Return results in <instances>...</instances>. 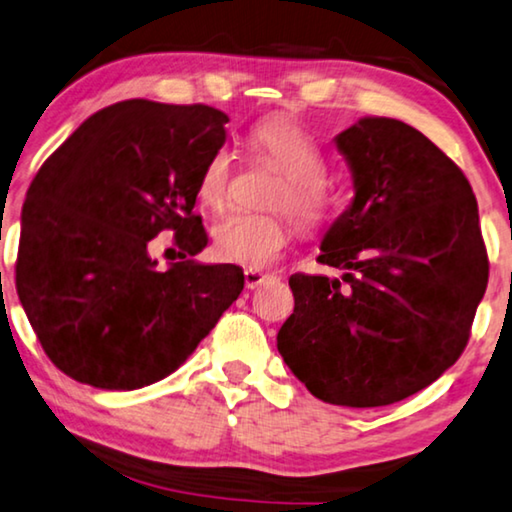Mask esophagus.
I'll return each instance as SVG.
<instances>
[{
    "label": "esophagus",
    "mask_w": 512,
    "mask_h": 512,
    "mask_svg": "<svg viewBox=\"0 0 512 512\" xmlns=\"http://www.w3.org/2000/svg\"><path fill=\"white\" fill-rule=\"evenodd\" d=\"M267 279H272V274L261 272V270H245V283H247L249 290L261 288Z\"/></svg>",
    "instance_id": "esophagus-1"
}]
</instances>
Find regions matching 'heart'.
Wrapping results in <instances>:
<instances>
[{"mask_svg":"<svg viewBox=\"0 0 512 512\" xmlns=\"http://www.w3.org/2000/svg\"><path fill=\"white\" fill-rule=\"evenodd\" d=\"M249 144L283 176L270 206L288 210L304 229H318L327 219L329 199L322 185L327 164L316 141L293 121L270 119L251 130ZM229 178V153H212L199 176V199L212 210L222 208L229 196ZM288 233V222L279 215L233 212L212 231V249L226 263L258 270L277 261L288 245Z\"/></svg>","mask_w":512,"mask_h":512,"instance_id":"obj_1","label":"heart"}]
</instances>
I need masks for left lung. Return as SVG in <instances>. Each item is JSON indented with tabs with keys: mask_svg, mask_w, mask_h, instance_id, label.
Masks as SVG:
<instances>
[{
	"mask_svg": "<svg viewBox=\"0 0 512 512\" xmlns=\"http://www.w3.org/2000/svg\"><path fill=\"white\" fill-rule=\"evenodd\" d=\"M334 141L355 196L318 261L343 270L346 286L293 274L277 348L316 398L382 407L458 361L490 267L469 180L426 135L364 116Z\"/></svg>",
	"mask_w": 512,
	"mask_h": 512,
	"instance_id": "obj_1",
	"label": "left lung"
}]
</instances>
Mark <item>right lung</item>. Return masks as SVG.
I'll use <instances>...</instances> for the list:
<instances>
[{
  "label": "right lung",
  "mask_w": 512,
  "mask_h": 512,
  "mask_svg": "<svg viewBox=\"0 0 512 512\" xmlns=\"http://www.w3.org/2000/svg\"><path fill=\"white\" fill-rule=\"evenodd\" d=\"M208 105L123 100L86 119L47 157L22 206L15 286L45 355L107 391L176 371L245 288L242 267L192 256L199 176L226 141ZM177 231L181 257L157 271L147 242Z\"/></svg>",
  "instance_id": "right-lung-1"
}]
</instances>
